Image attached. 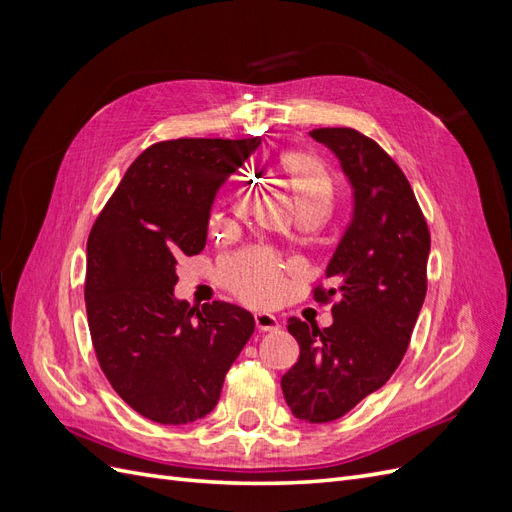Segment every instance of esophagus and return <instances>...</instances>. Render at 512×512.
<instances>
[{
    "label": "esophagus",
    "instance_id": "obj_1",
    "mask_svg": "<svg viewBox=\"0 0 512 512\" xmlns=\"http://www.w3.org/2000/svg\"><path fill=\"white\" fill-rule=\"evenodd\" d=\"M254 322H256V329H258L260 333L280 329V322H277V318L271 316V314H256V316H254Z\"/></svg>",
    "mask_w": 512,
    "mask_h": 512
}]
</instances>
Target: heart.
<instances>
[{
	"label": "heart",
	"mask_w": 512,
	"mask_h": 512,
	"mask_svg": "<svg viewBox=\"0 0 512 512\" xmlns=\"http://www.w3.org/2000/svg\"><path fill=\"white\" fill-rule=\"evenodd\" d=\"M277 175L284 181L299 218L324 220L331 213L335 185L329 166L314 153L284 151L275 160ZM247 207V194H239L235 209ZM220 284L250 305H269L282 284V262L265 250L230 252L218 262Z\"/></svg>",
	"instance_id": "heart-1"
}]
</instances>
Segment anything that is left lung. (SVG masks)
<instances>
[{"label": "left lung", "instance_id": "8db88e82", "mask_svg": "<svg viewBox=\"0 0 512 512\" xmlns=\"http://www.w3.org/2000/svg\"><path fill=\"white\" fill-rule=\"evenodd\" d=\"M309 134L342 162L354 213L327 267L331 288H314L318 303L339 294L333 324L288 320L301 352L282 391L301 421L329 423L384 386L404 359L427 292L431 237L404 170L376 141L352 128Z\"/></svg>", "mask_w": 512, "mask_h": 512}]
</instances>
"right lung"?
I'll use <instances>...</instances> for the list:
<instances>
[{"label": "right lung", "mask_w": 512, "mask_h": 512, "mask_svg": "<svg viewBox=\"0 0 512 512\" xmlns=\"http://www.w3.org/2000/svg\"><path fill=\"white\" fill-rule=\"evenodd\" d=\"M260 138H175L147 147L91 226L85 305L100 369L115 393L160 425H185L218 404L254 316L224 301H177L179 256L203 252L224 179Z\"/></svg>", "instance_id": "obj_1"}]
</instances>
